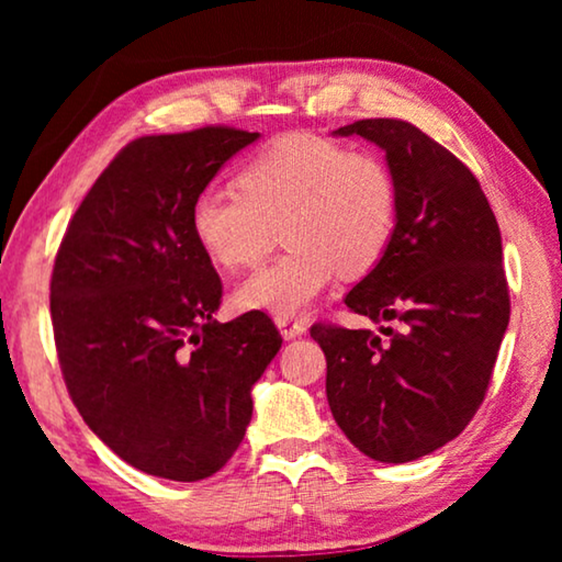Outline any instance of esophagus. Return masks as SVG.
Returning a JSON list of instances; mask_svg holds the SVG:
<instances>
[{
	"instance_id": "1",
	"label": "esophagus",
	"mask_w": 562,
	"mask_h": 562,
	"mask_svg": "<svg viewBox=\"0 0 562 562\" xmlns=\"http://www.w3.org/2000/svg\"><path fill=\"white\" fill-rule=\"evenodd\" d=\"M276 327L283 335V340H294V337H302L306 333V325L302 319L291 317H276Z\"/></svg>"
}]
</instances>
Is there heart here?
<instances>
[{
	"label": "heart",
	"instance_id": "1",
	"mask_svg": "<svg viewBox=\"0 0 562 562\" xmlns=\"http://www.w3.org/2000/svg\"><path fill=\"white\" fill-rule=\"evenodd\" d=\"M191 233L227 271L256 266L283 222L289 252L240 283V310L296 317L337 273L379 266L396 233L398 187L386 160L319 135H286L250 160L240 189L210 183L191 202Z\"/></svg>",
	"mask_w": 562,
	"mask_h": 562
}]
</instances>
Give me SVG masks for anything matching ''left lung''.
<instances>
[{"mask_svg":"<svg viewBox=\"0 0 562 562\" xmlns=\"http://www.w3.org/2000/svg\"><path fill=\"white\" fill-rule=\"evenodd\" d=\"M335 135L379 145L396 179V233L345 304L398 329L314 325L312 337L337 427L363 456L409 463L456 440L486 396L509 325L502 233L471 168L419 127L358 120Z\"/></svg>","mask_w":562,"mask_h":562,"instance_id":"8db88e82","label":"left lung"}]
</instances>
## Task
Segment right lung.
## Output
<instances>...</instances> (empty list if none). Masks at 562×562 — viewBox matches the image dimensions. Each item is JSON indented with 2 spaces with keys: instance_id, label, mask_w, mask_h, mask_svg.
<instances>
[{
  "instance_id": "1",
  "label": "right lung",
  "mask_w": 562,
  "mask_h": 562,
  "mask_svg": "<svg viewBox=\"0 0 562 562\" xmlns=\"http://www.w3.org/2000/svg\"><path fill=\"white\" fill-rule=\"evenodd\" d=\"M258 133L199 127L127 143L83 196L50 279L58 363L106 448L168 481L217 473L243 442L250 391L281 348L268 314L214 319L222 281L191 202Z\"/></svg>"
}]
</instances>
